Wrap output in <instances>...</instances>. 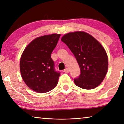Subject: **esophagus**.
<instances>
[{
	"mask_svg": "<svg viewBox=\"0 0 124 124\" xmlns=\"http://www.w3.org/2000/svg\"><path fill=\"white\" fill-rule=\"evenodd\" d=\"M64 72H65V73H69L70 70H69V69H68V68H66V69L64 70Z\"/></svg>",
	"mask_w": 124,
	"mask_h": 124,
	"instance_id": "esophagus-1",
	"label": "esophagus"
}]
</instances>
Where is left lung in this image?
<instances>
[{
	"instance_id": "left-lung-1",
	"label": "left lung",
	"mask_w": 124,
	"mask_h": 124,
	"mask_svg": "<svg viewBox=\"0 0 124 124\" xmlns=\"http://www.w3.org/2000/svg\"><path fill=\"white\" fill-rule=\"evenodd\" d=\"M61 40L72 52L81 73L74 82L84 89H93L105 77L108 69V58L102 45L91 35L84 32L67 33Z\"/></svg>"
}]
</instances>
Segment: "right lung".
I'll return each mask as SVG.
<instances>
[{"mask_svg": "<svg viewBox=\"0 0 124 124\" xmlns=\"http://www.w3.org/2000/svg\"><path fill=\"white\" fill-rule=\"evenodd\" d=\"M61 34H52L35 39L25 48L20 60V70L27 86L45 93L56 86L60 72L56 71L51 53Z\"/></svg>", "mask_w": 124, "mask_h": 124, "instance_id": "add662e5", "label": "right lung"}]
</instances>
